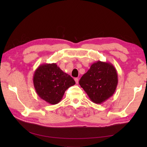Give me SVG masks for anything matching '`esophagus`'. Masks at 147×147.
<instances>
[{
	"mask_svg": "<svg viewBox=\"0 0 147 147\" xmlns=\"http://www.w3.org/2000/svg\"><path fill=\"white\" fill-rule=\"evenodd\" d=\"M74 80H75V82L76 84H78V82H79V79L77 78H76L75 79H74Z\"/></svg>",
	"mask_w": 147,
	"mask_h": 147,
	"instance_id": "esophagus-1",
	"label": "esophagus"
}]
</instances>
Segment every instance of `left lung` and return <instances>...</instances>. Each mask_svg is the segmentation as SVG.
Here are the masks:
<instances>
[{"label":"left lung","instance_id":"obj_1","mask_svg":"<svg viewBox=\"0 0 147 147\" xmlns=\"http://www.w3.org/2000/svg\"><path fill=\"white\" fill-rule=\"evenodd\" d=\"M117 83V70L113 64L100 61L92 64L79 82L90 99L98 104H102L113 95Z\"/></svg>","mask_w":147,"mask_h":147}]
</instances>
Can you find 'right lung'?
Returning <instances> with one entry per match:
<instances>
[{
	"label": "right lung",
	"mask_w": 147,
	"mask_h": 147,
	"mask_svg": "<svg viewBox=\"0 0 147 147\" xmlns=\"http://www.w3.org/2000/svg\"><path fill=\"white\" fill-rule=\"evenodd\" d=\"M33 80L37 95L52 105L58 104L65 90L75 85L73 78L62 71L56 63L40 65L34 73Z\"/></svg>",
	"instance_id": "add662e5"
}]
</instances>
